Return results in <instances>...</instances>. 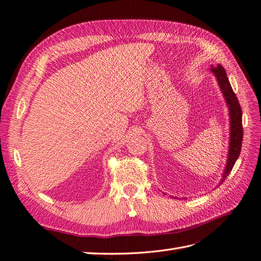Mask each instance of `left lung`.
<instances>
[{
  "label": "left lung",
  "mask_w": 261,
  "mask_h": 261,
  "mask_svg": "<svg viewBox=\"0 0 261 261\" xmlns=\"http://www.w3.org/2000/svg\"><path fill=\"white\" fill-rule=\"evenodd\" d=\"M210 72L216 76L220 90L223 94L225 103L228 109V117H230V141H228L227 149V158L222 173V178L220 180V184H222L225 178L230 174L236 160L239 159L242 148L243 141V125H242V108L238 97L234 93L231 84L228 82L226 72L223 66L218 64L216 67L211 66ZM172 197V196H171ZM175 198V197H173Z\"/></svg>",
  "instance_id": "8db88e82"
}]
</instances>
